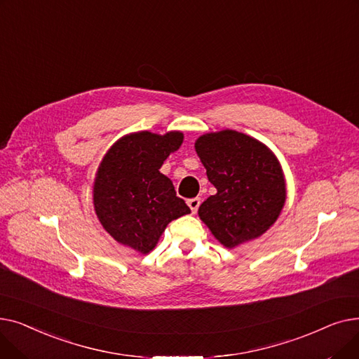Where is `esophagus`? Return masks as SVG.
I'll use <instances>...</instances> for the list:
<instances>
[{"instance_id":"esophagus-1","label":"esophagus","mask_w":359,"mask_h":359,"mask_svg":"<svg viewBox=\"0 0 359 359\" xmlns=\"http://www.w3.org/2000/svg\"><path fill=\"white\" fill-rule=\"evenodd\" d=\"M187 205H189V208L192 210V212L196 214L198 210H199V205H201V198H192V199H189V201H187Z\"/></svg>"}]
</instances>
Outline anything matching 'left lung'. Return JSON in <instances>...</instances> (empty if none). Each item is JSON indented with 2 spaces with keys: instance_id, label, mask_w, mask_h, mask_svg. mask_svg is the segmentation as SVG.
<instances>
[{
  "instance_id": "left-lung-1",
  "label": "left lung",
  "mask_w": 359,
  "mask_h": 359,
  "mask_svg": "<svg viewBox=\"0 0 359 359\" xmlns=\"http://www.w3.org/2000/svg\"><path fill=\"white\" fill-rule=\"evenodd\" d=\"M217 194L199 206V217L225 248L265 233L285 203V180L266 145L237 130L206 134L195 142Z\"/></svg>"
}]
</instances>
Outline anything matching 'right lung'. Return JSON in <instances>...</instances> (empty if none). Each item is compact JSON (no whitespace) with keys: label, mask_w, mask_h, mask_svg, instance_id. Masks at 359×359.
<instances>
[{"label":"right lung","mask_w":359,"mask_h":359,"mask_svg":"<svg viewBox=\"0 0 359 359\" xmlns=\"http://www.w3.org/2000/svg\"><path fill=\"white\" fill-rule=\"evenodd\" d=\"M180 132H137L119 140L104 156L93 187V202L104 230L128 248L148 253L170 221L189 214L175 186L160 173L179 149Z\"/></svg>","instance_id":"1"}]
</instances>
